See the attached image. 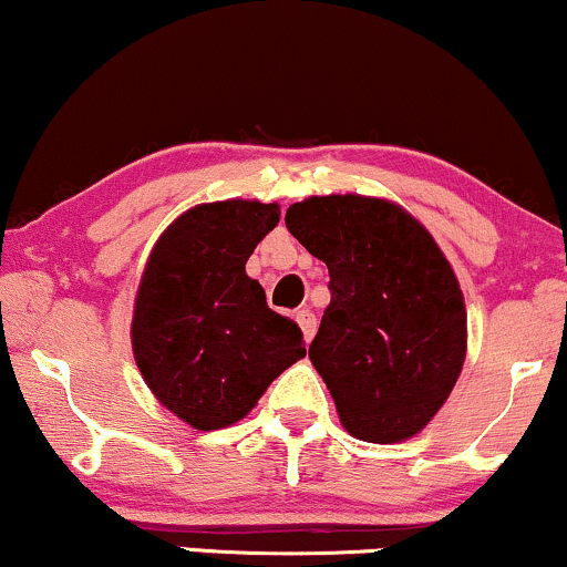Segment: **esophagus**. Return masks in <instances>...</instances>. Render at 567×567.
I'll use <instances>...</instances> for the list:
<instances>
[{
  "label": "esophagus",
  "mask_w": 567,
  "mask_h": 567,
  "mask_svg": "<svg viewBox=\"0 0 567 567\" xmlns=\"http://www.w3.org/2000/svg\"><path fill=\"white\" fill-rule=\"evenodd\" d=\"M296 322L301 324V332H303V340L306 343H311V338H313V332H317V317H313L311 311H298L296 313Z\"/></svg>",
  "instance_id": "obj_1"
}]
</instances>
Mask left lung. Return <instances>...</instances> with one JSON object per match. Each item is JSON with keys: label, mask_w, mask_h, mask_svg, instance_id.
I'll use <instances>...</instances> for the list:
<instances>
[{"label": "left lung", "mask_w": 567, "mask_h": 567, "mask_svg": "<svg viewBox=\"0 0 567 567\" xmlns=\"http://www.w3.org/2000/svg\"><path fill=\"white\" fill-rule=\"evenodd\" d=\"M285 224L330 271L309 359L340 422L370 443L412 439L465 364L467 311L452 264L417 218L383 197H306Z\"/></svg>", "instance_id": "left-lung-1"}]
</instances>
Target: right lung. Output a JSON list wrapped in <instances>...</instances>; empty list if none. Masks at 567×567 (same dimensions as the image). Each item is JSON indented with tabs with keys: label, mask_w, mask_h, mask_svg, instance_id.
I'll use <instances>...</instances> for the list:
<instances>
[{
	"label": "right lung",
	"mask_w": 567,
	"mask_h": 567,
	"mask_svg": "<svg viewBox=\"0 0 567 567\" xmlns=\"http://www.w3.org/2000/svg\"><path fill=\"white\" fill-rule=\"evenodd\" d=\"M277 221V203H203L176 218L147 258L134 359L155 399L195 431L243 420L271 380L306 357L301 327L271 311L245 275Z\"/></svg>",
	"instance_id": "1"
}]
</instances>
